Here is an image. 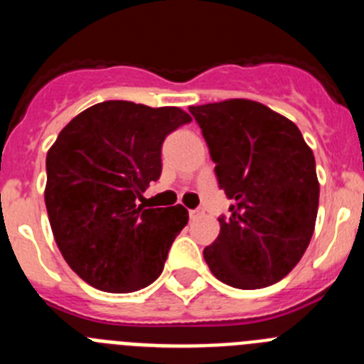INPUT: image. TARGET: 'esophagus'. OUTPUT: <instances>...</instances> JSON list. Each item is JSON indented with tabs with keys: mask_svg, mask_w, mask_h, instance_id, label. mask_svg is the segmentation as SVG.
Returning <instances> with one entry per match:
<instances>
[{
	"mask_svg": "<svg viewBox=\"0 0 364 364\" xmlns=\"http://www.w3.org/2000/svg\"><path fill=\"white\" fill-rule=\"evenodd\" d=\"M202 215H204V210H202V208H198V210H191V211H189V217H191L193 220H195V218H198V217H202Z\"/></svg>",
	"mask_w": 364,
	"mask_h": 364,
	"instance_id": "obj_1",
	"label": "esophagus"
}]
</instances>
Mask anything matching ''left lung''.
Returning a JSON list of instances; mask_svg holds the SVG:
<instances>
[{"mask_svg":"<svg viewBox=\"0 0 364 364\" xmlns=\"http://www.w3.org/2000/svg\"><path fill=\"white\" fill-rule=\"evenodd\" d=\"M202 129L218 188L233 200L204 250L224 284L257 290L297 266L314 235L319 182L315 159L294 122L252 100L189 107Z\"/></svg>","mask_w":364,"mask_h":364,"instance_id":"left-lung-1","label":"left lung"}]
</instances>
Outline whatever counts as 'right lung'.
<instances>
[{
	"label": "right lung",
	"instance_id": "right-lung-1",
	"mask_svg": "<svg viewBox=\"0 0 364 364\" xmlns=\"http://www.w3.org/2000/svg\"><path fill=\"white\" fill-rule=\"evenodd\" d=\"M191 117L178 107L109 100L80 112L47 153L45 205L67 264L87 284L129 294L156 281L188 224L184 205L146 208L162 144Z\"/></svg>",
	"mask_w": 364,
	"mask_h": 364
}]
</instances>
